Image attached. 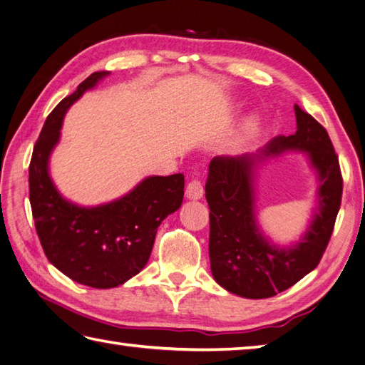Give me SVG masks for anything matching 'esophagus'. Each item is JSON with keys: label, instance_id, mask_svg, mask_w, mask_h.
<instances>
[{"label": "esophagus", "instance_id": "esophagus-1", "mask_svg": "<svg viewBox=\"0 0 365 365\" xmlns=\"http://www.w3.org/2000/svg\"><path fill=\"white\" fill-rule=\"evenodd\" d=\"M203 195H205L203 184L198 180H192L187 184V187H185V197H187L189 200H200V198H203Z\"/></svg>", "mask_w": 365, "mask_h": 365}]
</instances>
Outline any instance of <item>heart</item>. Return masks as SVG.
I'll use <instances>...</instances> for the list:
<instances>
[{
    "label": "heart",
    "mask_w": 365,
    "mask_h": 365,
    "mask_svg": "<svg viewBox=\"0 0 365 365\" xmlns=\"http://www.w3.org/2000/svg\"><path fill=\"white\" fill-rule=\"evenodd\" d=\"M258 130H259V123H258L257 118H254V116L247 118V120L244 121L240 133H237L236 145L240 146V148H242V146H245V145H249L250 141L257 137Z\"/></svg>",
    "instance_id": "b5f03b06"
}]
</instances>
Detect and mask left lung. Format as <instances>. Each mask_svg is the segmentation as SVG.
Here are the masks:
<instances>
[{
	"instance_id": "obj_1",
	"label": "left lung",
	"mask_w": 365,
	"mask_h": 365,
	"mask_svg": "<svg viewBox=\"0 0 365 365\" xmlns=\"http://www.w3.org/2000/svg\"><path fill=\"white\" fill-rule=\"evenodd\" d=\"M293 135H279L255 154L214 158L206 180L210 205V259L214 280L227 292L264 299L293 287L322 259L341 200L339 158L328 132L314 116L294 106ZM289 150L304 152L317 175L316 206L304 235L280 248L257 225L256 170L267 158Z\"/></svg>"
}]
</instances>
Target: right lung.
I'll list each match as a JSON object with an SVG mask.
<instances>
[{
	"instance_id": "right-lung-1",
	"label": "right lung",
	"mask_w": 365,
	"mask_h": 365,
	"mask_svg": "<svg viewBox=\"0 0 365 365\" xmlns=\"http://www.w3.org/2000/svg\"><path fill=\"white\" fill-rule=\"evenodd\" d=\"M110 76L94 72L58 103L46 120L29 163V203L48 262L73 282L93 288L123 285L150 259L155 233L181 207L184 175L148 176L110 203L80 206L66 200L48 173L66 111L88 89Z\"/></svg>"
}]
</instances>
